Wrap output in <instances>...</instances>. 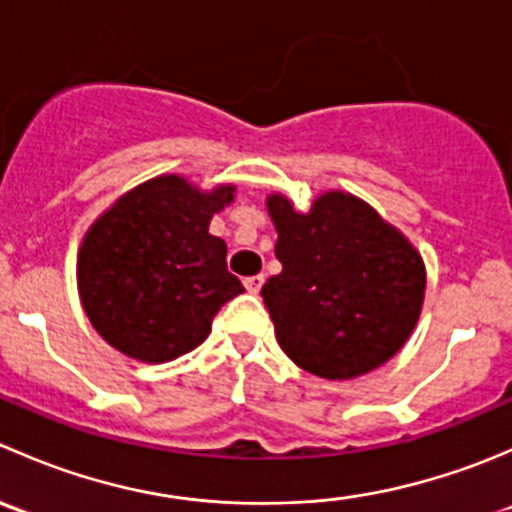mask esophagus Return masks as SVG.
Listing matches in <instances>:
<instances>
[{
	"mask_svg": "<svg viewBox=\"0 0 512 512\" xmlns=\"http://www.w3.org/2000/svg\"><path fill=\"white\" fill-rule=\"evenodd\" d=\"M262 285H265V275H252V277H245V289L247 292L257 294L262 289Z\"/></svg>",
	"mask_w": 512,
	"mask_h": 512,
	"instance_id": "esophagus-1",
	"label": "esophagus"
}]
</instances>
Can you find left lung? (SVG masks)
Returning a JSON list of instances; mask_svg holds the SVG:
<instances>
[{
    "label": "left lung",
    "mask_w": 512,
    "mask_h": 512,
    "mask_svg": "<svg viewBox=\"0 0 512 512\" xmlns=\"http://www.w3.org/2000/svg\"><path fill=\"white\" fill-rule=\"evenodd\" d=\"M280 275L262 287L282 352L304 371L344 381L391 359L414 332L426 265L409 237L344 190L299 213L267 195Z\"/></svg>",
    "instance_id": "8db88e82"
}]
</instances>
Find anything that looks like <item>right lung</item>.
I'll return each mask as SVG.
<instances>
[{
  "instance_id": "1",
  "label": "right lung",
  "mask_w": 512,
  "mask_h": 512,
  "mask_svg": "<svg viewBox=\"0 0 512 512\" xmlns=\"http://www.w3.org/2000/svg\"><path fill=\"white\" fill-rule=\"evenodd\" d=\"M235 185L200 190L158 175L123 193L86 230L76 260L81 307L121 354L163 364L208 339L213 317L245 292L227 272L225 240L210 235Z\"/></svg>"
}]
</instances>
